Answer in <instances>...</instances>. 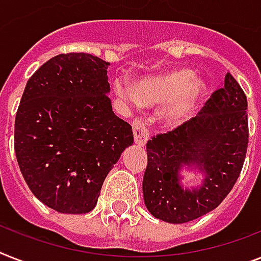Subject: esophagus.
<instances>
[{
    "mask_svg": "<svg viewBox=\"0 0 261 261\" xmlns=\"http://www.w3.org/2000/svg\"><path fill=\"white\" fill-rule=\"evenodd\" d=\"M133 136H135V141L139 146H144L148 141L149 133L146 129V124L141 118H135L133 120Z\"/></svg>",
    "mask_w": 261,
    "mask_h": 261,
    "instance_id": "1",
    "label": "esophagus"
}]
</instances>
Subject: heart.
Here are the masks:
<instances>
[{
  "label": "heart",
  "mask_w": 261,
  "mask_h": 261,
  "mask_svg": "<svg viewBox=\"0 0 261 261\" xmlns=\"http://www.w3.org/2000/svg\"><path fill=\"white\" fill-rule=\"evenodd\" d=\"M115 89L122 100L130 104L163 105L160 115L163 125L176 128L192 115L205 92V85L189 70L176 69L140 80L135 87L126 80L117 79Z\"/></svg>",
  "instance_id": "heart-1"
}]
</instances>
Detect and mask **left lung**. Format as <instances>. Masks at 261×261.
Wrapping results in <instances>:
<instances>
[{
  "mask_svg": "<svg viewBox=\"0 0 261 261\" xmlns=\"http://www.w3.org/2000/svg\"><path fill=\"white\" fill-rule=\"evenodd\" d=\"M247 146V97L227 73L224 87L213 92L199 115L146 143L143 195L150 215L182 224L215 210L233 188ZM182 170L203 174L202 184L185 189Z\"/></svg>",
  "mask_w": 261,
  "mask_h": 261,
  "instance_id": "left-lung-1",
  "label": "left lung"
}]
</instances>
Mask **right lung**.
Masks as SVG:
<instances>
[{
    "label": "right lung",
    "instance_id": "obj_1",
    "mask_svg": "<svg viewBox=\"0 0 261 261\" xmlns=\"http://www.w3.org/2000/svg\"><path fill=\"white\" fill-rule=\"evenodd\" d=\"M109 62L68 53L28 80L14 125L19 171L41 203L60 213L93 210L107 174L133 144L112 111Z\"/></svg>",
    "mask_w": 261,
    "mask_h": 261
}]
</instances>
